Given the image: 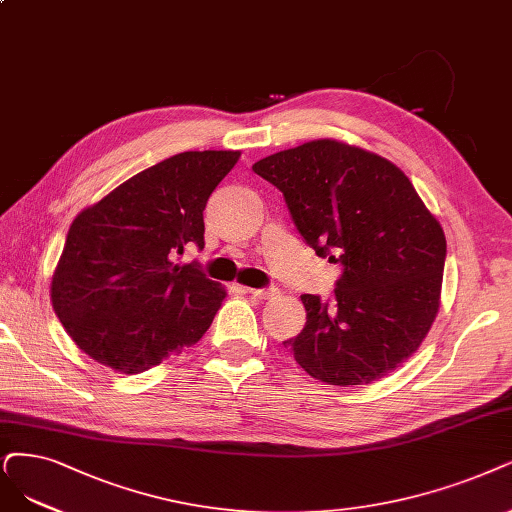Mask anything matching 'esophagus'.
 I'll list each match as a JSON object with an SVG mask.
<instances>
[{
    "label": "esophagus",
    "instance_id": "34e87169",
    "mask_svg": "<svg viewBox=\"0 0 512 512\" xmlns=\"http://www.w3.org/2000/svg\"><path fill=\"white\" fill-rule=\"evenodd\" d=\"M242 291L249 293V295H255L259 299H270V297H274L278 293L276 289H253V287H242Z\"/></svg>",
    "mask_w": 512,
    "mask_h": 512
}]
</instances>
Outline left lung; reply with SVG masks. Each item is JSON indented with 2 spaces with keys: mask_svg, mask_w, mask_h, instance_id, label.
I'll return each mask as SVG.
<instances>
[{
  "mask_svg": "<svg viewBox=\"0 0 512 512\" xmlns=\"http://www.w3.org/2000/svg\"><path fill=\"white\" fill-rule=\"evenodd\" d=\"M276 185L318 257L342 266L331 299L301 295L306 327L285 346L312 377L371 384L420 348L439 312L443 227L399 166L333 139L253 164Z\"/></svg>",
  "mask_w": 512,
  "mask_h": 512,
  "instance_id": "8db88e82",
  "label": "left lung"
}]
</instances>
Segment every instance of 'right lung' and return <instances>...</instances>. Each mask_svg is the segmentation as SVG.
Wrapping results in <instances>:
<instances>
[{
	"instance_id": "right-lung-1",
	"label": "right lung",
	"mask_w": 512,
	"mask_h": 512,
	"mask_svg": "<svg viewBox=\"0 0 512 512\" xmlns=\"http://www.w3.org/2000/svg\"><path fill=\"white\" fill-rule=\"evenodd\" d=\"M240 151H183L141 170L73 219L50 297L63 327L94 361L143 373L211 327L225 289L198 263L202 211Z\"/></svg>"
}]
</instances>
